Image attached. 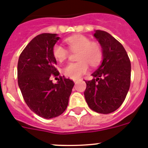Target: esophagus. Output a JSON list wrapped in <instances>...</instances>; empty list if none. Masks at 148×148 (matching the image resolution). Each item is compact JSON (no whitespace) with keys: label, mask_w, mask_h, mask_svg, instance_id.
Masks as SVG:
<instances>
[{"label":"esophagus","mask_w":148,"mask_h":148,"mask_svg":"<svg viewBox=\"0 0 148 148\" xmlns=\"http://www.w3.org/2000/svg\"><path fill=\"white\" fill-rule=\"evenodd\" d=\"M78 81H79V80H77V79H76V80H74V82H75V84H77L78 82Z\"/></svg>","instance_id":"1"}]
</instances>
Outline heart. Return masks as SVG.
I'll return each instance as SVG.
<instances>
[{
	"label": "heart",
	"mask_w": 148,
	"mask_h": 148,
	"mask_svg": "<svg viewBox=\"0 0 148 148\" xmlns=\"http://www.w3.org/2000/svg\"><path fill=\"white\" fill-rule=\"evenodd\" d=\"M69 49L72 52L78 50L77 62L70 63L62 69L63 75L72 79L80 78L88 70V64L94 67L99 64L103 58L101 46L97 41L82 35H75L66 38L64 40ZM53 56L58 62H63L67 58L69 52L61 44L53 46Z\"/></svg>",
	"instance_id": "b5f03b06"
}]
</instances>
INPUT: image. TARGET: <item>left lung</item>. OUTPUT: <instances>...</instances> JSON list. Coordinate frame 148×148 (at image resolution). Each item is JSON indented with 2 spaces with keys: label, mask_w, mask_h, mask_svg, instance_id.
Masks as SVG:
<instances>
[{
  "label": "left lung",
  "mask_w": 148,
  "mask_h": 148,
  "mask_svg": "<svg viewBox=\"0 0 148 148\" xmlns=\"http://www.w3.org/2000/svg\"><path fill=\"white\" fill-rule=\"evenodd\" d=\"M94 37L103 50V61L85 81L84 97L89 108L102 114L113 113L124 102L130 85V58L119 41L108 32L96 30Z\"/></svg>",
  "instance_id": "obj_1"
}]
</instances>
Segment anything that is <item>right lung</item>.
Here are the masks:
<instances>
[{"label": "right lung", "mask_w": 148, "mask_h": 148, "mask_svg": "<svg viewBox=\"0 0 148 148\" xmlns=\"http://www.w3.org/2000/svg\"><path fill=\"white\" fill-rule=\"evenodd\" d=\"M59 39L56 34L43 33L34 38L21 53L18 62V83L29 109L44 119H53L66 109L74 86L70 78L58 76L53 46Z\"/></svg>", "instance_id": "obj_1"}]
</instances>
